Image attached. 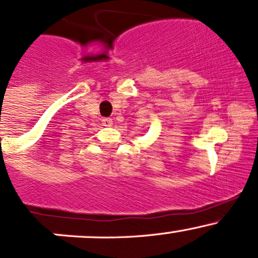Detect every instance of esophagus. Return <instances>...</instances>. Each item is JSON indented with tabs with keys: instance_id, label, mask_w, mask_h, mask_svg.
Returning <instances> with one entry per match:
<instances>
[{
	"instance_id": "esophagus-1",
	"label": "esophagus",
	"mask_w": 258,
	"mask_h": 258,
	"mask_svg": "<svg viewBox=\"0 0 258 258\" xmlns=\"http://www.w3.org/2000/svg\"><path fill=\"white\" fill-rule=\"evenodd\" d=\"M102 123H103V126L111 127L113 124V121L111 118H103L102 119Z\"/></svg>"
}]
</instances>
